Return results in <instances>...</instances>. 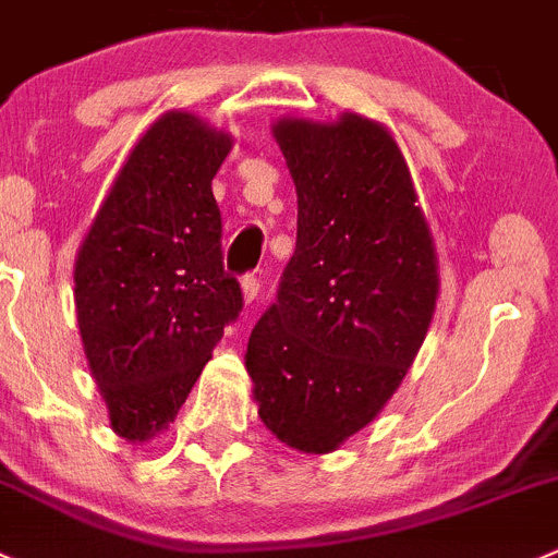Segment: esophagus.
I'll return each instance as SVG.
<instances>
[{"instance_id": "34e87169", "label": "esophagus", "mask_w": 558, "mask_h": 558, "mask_svg": "<svg viewBox=\"0 0 558 558\" xmlns=\"http://www.w3.org/2000/svg\"><path fill=\"white\" fill-rule=\"evenodd\" d=\"M241 293H243V301H246V304H252V301L257 299V293H259V279H257V276H243Z\"/></svg>"}]
</instances>
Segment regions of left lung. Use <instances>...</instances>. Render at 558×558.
<instances>
[{"label": "left lung", "instance_id": "8db88e82", "mask_svg": "<svg viewBox=\"0 0 558 558\" xmlns=\"http://www.w3.org/2000/svg\"><path fill=\"white\" fill-rule=\"evenodd\" d=\"M274 140L299 194L295 252L246 348L265 427L306 454L367 427L416 359L438 259L395 136L344 111L282 117Z\"/></svg>", "mask_w": 558, "mask_h": 558}]
</instances>
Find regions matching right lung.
Wrapping results in <instances>:
<instances>
[{"instance_id":"1","label":"right lung","mask_w":558,"mask_h":558,"mask_svg":"<svg viewBox=\"0 0 558 558\" xmlns=\"http://www.w3.org/2000/svg\"><path fill=\"white\" fill-rule=\"evenodd\" d=\"M232 136L167 111L117 172L76 254L73 299L109 424L150 441L178 416L210 353L243 310L221 263L210 183Z\"/></svg>"}]
</instances>
